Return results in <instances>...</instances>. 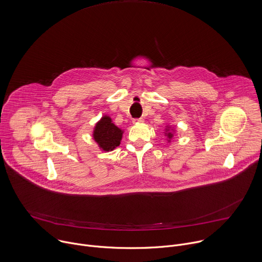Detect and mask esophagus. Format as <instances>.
<instances>
[{
    "mask_svg": "<svg viewBox=\"0 0 262 262\" xmlns=\"http://www.w3.org/2000/svg\"><path fill=\"white\" fill-rule=\"evenodd\" d=\"M143 121H144L143 118H134V119H133V122H134V123H142Z\"/></svg>",
    "mask_w": 262,
    "mask_h": 262,
    "instance_id": "1",
    "label": "esophagus"
}]
</instances>
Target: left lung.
Returning a JSON list of instances; mask_svg holds the SVG:
<instances>
[{"mask_svg": "<svg viewBox=\"0 0 262 262\" xmlns=\"http://www.w3.org/2000/svg\"><path fill=\"white\" fill-rule=\"evenodd\" d=\"M167 136H168V138H169V137H171V135H170V134H168Z\"/></svg>", "mask_w": 262, "mask_h": 262, "instance_id": "8db88e82", "label": "left lung"}]
</instances>
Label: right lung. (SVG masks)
<instances>
[{
    "label": "right lung",
    "instance_id": "right-lung-1",
    "mask_svg": "<svg viewBox=\"0 0 262 262\" xmlns=\"http://www.w3.org/2000/svg\"><path fill=\"white\" fill-rule=\"evenodd\" d=\"M94 137L103 150L110 151L119 146L122 138V132L112 123L111 118L105 116L97 123Z\"/></svg>",
    "mask_w": 262,
    "mask_h": 262
}]
</instances>
